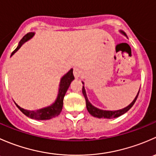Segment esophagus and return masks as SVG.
Masks as SVG:
<instances>
[{
	"mask_svg": "<svg viewBox=\"0 0 156 156\" xmlns=\"http://www.w3.org/2000/svg\"><path fill=\"white\" fill-rule=\"evenodd\" d=\"M73 74H74V76H75V78H79L80 75H81V70H80L78 68H74Z\"/></svg>",
	"mask_w": 156,
	"mask_h": 156,
	"instance_id": "34e87169",
	"label": "esophagus"
}]
</instances>
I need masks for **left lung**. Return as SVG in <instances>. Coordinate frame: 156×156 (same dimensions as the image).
<instances>
[{
  "label": "left lung",
  "mask_w": 156,
  "mask_h": 156,
  "mask_svg": "<svg viewBox=\"0 0 156 156\" xmlns=\"http://www.w3.org/2000/svg\"><path fill=\"white\" fill-rule=\"evenodd\" d=\"M120 32L122 33L124 35H125L127 37L126 34H125L124 31H120ZM82 84H84L83 81H82ZM82 93H83V95H84V98H85V100H86V106H87V109L91 115H93L94 117L98 118V119H115V118L119 117V116H121L122 115L125 114V112H127L128 111V110L133 106V104H134L135 102H136L138 95H139L140 90H139V91H138L137 94H136V97L134 98V100L132 101V103H130V105H128L127 107L122 108V109L113 110V111H111V110L100 109V108H98L95 107L94 106H93V105L90 103L89 100H88L84 86H83V87H82Z\"/></svg>",
  "instance_id": "1"
}]
</instances>
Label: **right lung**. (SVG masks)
I'll use <instances>...</instances> for the list:
<instances>
[{"label":"right lung","mask_w":156,"mask_h":156,"mask_svg":"<svg viewBox=\"0 0 156 156\" xmlns=\"http://www.w3.org/2000/svg\"><path fill=\"white\" fill-rule=\"evenodd\" d=\"M34 35V32H29L26 34L24 37L22 38L20 41L19 45L17 48L15 49L13 52L11 54V56L17 51L22 45L25 43V42L28 41L30 40L33 36ZM75 79V77L73 75V69H71L65 75L62 77L60 79V83H59V92H58L57 97L56 100H55L54 103L51 104L50 106H47V107L40 108V109L37 110H27L25 108H21L20 106L15 103L16 106L18 107L19 109L22 112L24 115H26L27 117L30 118V119H35V120H48V119H51L53 118H55L56 116H58L59 113L61 112L62 108V106H63V99L66 95L67 90L69 89V86H70L71 82Z\"/></svg>","instance_id":"right-lung-1"}]
</instances>
